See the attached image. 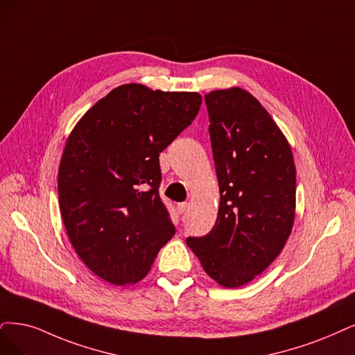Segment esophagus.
I'll return each mask as SVG.
<instances>
[{
  "instance_id": "obj_1",
  "label": "esophagus",
  "mask_w": 355,
  "mask_h": 355,
  "mask_svg": "<svg viewBox=\"0 0 355 355\" xmlns=\"http://www.w3.org/2000/svg\"><path fill=\"white\" fill-rule=\"evenodd\" d=\"M189 209V203H178L177 205V211H178V214H184L186 211Z\"/></svg>"
}]
</instances>
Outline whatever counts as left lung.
<instances>
[{
  "mask_svg": "<svg viewBox=\"0 0 355 355\" xmlns=\"http://www.w3.org/2000/svg\"><path fill=\"white\" fill-rule=\"evenodd\" d=\"M219 182L215 227L187 245L205 272L225 288L252 282L279 256L295 218L291 146L269 112L247 90L205 96Z\"/></svg>",
  "mask_w": 355,
  "mask_h": 355,
  "instance_id": "left-lung-1",
  "label": "left lung"
}]
</instances>
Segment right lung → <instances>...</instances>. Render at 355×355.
Here are the masks:
<instances>
[{"label":"right lung","mask_w":355,"mask_h":355,"mask_svg":"<svg viewBox=\"0 0 355 355\" xmlns=\"http://www.w3.org/2000/svg\"><path fill=\"white\" fill-rule=\"evenodd\" d=\"M196 92L121 85L76 124L61 156L58 200L76 253L114 285L146 277L175 227L159 193V153L198 115Z\"/></svg>","instance_id":"right-lung-1"}]
</instances>
